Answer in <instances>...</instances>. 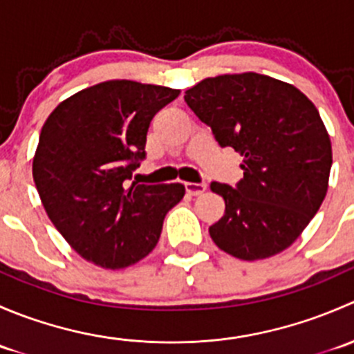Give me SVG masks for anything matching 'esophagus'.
<instances>
[{"label": "esophagus", "mask_w": 354, "mask_h": 354, "mask_svg": "<svg viewBox=\"0 0 354 354\" xmlns=\"http://www.w3.org/2000/svg\"><path fill=\"white\" fill-rule=\"evenodd\" d=\"M185 188H187V192L190 195L198 197V195H202L203 192L207 190V185L205 183H185Z\"/></svg>", "instance_id": "obj_1"}]
</instances>
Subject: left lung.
Returning a JSON list of instances; mask_svg holds the SVG:
<instances>
[{
    "mask_svg": "<svg viewBox=\"0 0 354 354\" xmlns=\"http://www.w3.org/2000/svg\"><path fill=\"white\" fill-rule=\"evenodd\" d=\"M185 102L221 147L243 157L234 187L210 185L226 203L209 227L214 243L241 260L283 252L327 194L332 147L319 111L292 85L252 71L205 78Z\"/></svg>",
    "mask_w": 354,
    "mask_h": 354,
    "instance_id": "obj_1",
    "label": "left lung"
}]
</instances>
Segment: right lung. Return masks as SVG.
<instances>
[{"label":"right lung","instance_id":"add662e5","mask_svg":"<svg viewBox=\"0 0 354 354\" xmlns=\"http://www.w3.org/2000/svg\"><path fill=\"white\" fill-rule=\"evenodd\" d=\"M180 91L109 80L63 101L42 127L35 188L49 219L84 259L121 269L154 250L181 183L131 185L152 118Z\"/></svg>","mask_w":354,"mask_h":354}]
</instances>
